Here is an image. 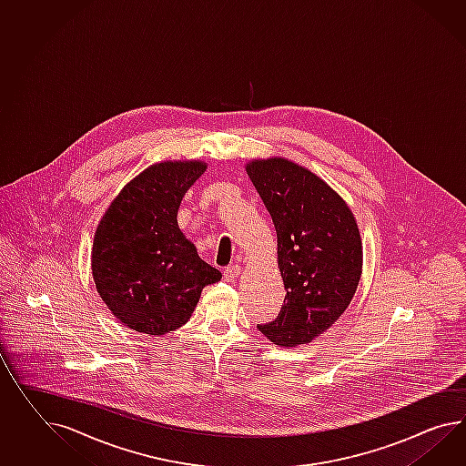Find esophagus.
I'll use <instances>...</instances> for the list:
<instances>
[{"label":"esophagus","mask_w":466,"mask_h":466,"mask_svg":"<svg viewBox=\"0 0 466 466\" xmlns=\"http://www.w3.org/2000/svg\"><path fill=\"white\" fill-rule=\"evenodd\" d=\"M239 272H241V267H239V265H229V267L225 268V272H223V275H225V280H228V282H233V280L238 277Z\"/></svg>","instance_id":"1"}]
</instances>
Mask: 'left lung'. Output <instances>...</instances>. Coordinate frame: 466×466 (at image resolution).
<instances>
[{
	"mask_svg": "<svg viewBox=\"0 0 466 466\" xmlns=\"http://www.w3.org/2000/svg\"><path fill=\"white\" fill-rule=\"evenodd\" d=\"M247 174L272 216L286 287L279 316L257 328L274 345H306L338 321L357 292L363 265L357 219L321 177L287 158L251 160Z\"/></svg>",
	"mask_w": 466,
	"mask_h": 466,
	"instance_id": "8db88e82",
	"label": "left lung"
}]
</instances>
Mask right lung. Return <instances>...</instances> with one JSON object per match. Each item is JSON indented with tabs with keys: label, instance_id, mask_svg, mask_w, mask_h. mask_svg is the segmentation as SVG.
I'll use <instances>...</instances> for the list:
<instances>
[{
	"label": "right lung",
	"instance_id": "obj_1",
	"mask_svg": "<svg viewBox=\"0 0 466 466\" xmlns=\"http://www.w3.org/2000/svg\"><path fill=\"white\" fill-rule=\"evenodd\" d=\"M206 167L201 160H168L145 168L97 225L91 253L96 289L133 331H176L191 318L204 287L221 279L177 225L180 201Z\"/></svg>",
	"mask_w": 466,
	"mask_h": 466
}]
</instances>
